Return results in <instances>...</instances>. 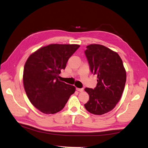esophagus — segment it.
<instances>
[{"label":"esophagus","instance_id":"esophagus-1","mask_svg":"<svg viewBox=\"0 0 148 148\" xmlns=\"http://www.w3.org/2000/svg\"><path fill=\"white\" fill-rule=\"evenodd\" d=\"M76 90L78 91V92H83V90H84L83 88H77Z\"/></svg>","mask_w":148,"mask_h":148}]
</instances>
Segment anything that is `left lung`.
Listing matches in <instances>:
<instances>
[{
  "instance_id": "1",
  "label": "left lung",
  "mask_w": 148,
  "mask_h": 148,
  "mask_svg": "<svg viewBox=\"0 0 148 148\" xmlns=\"http://www.w3.org/2000/svg\"><path fill=\"white\" fill-rule=\"evenodd\" d=\"M86 48L84 52L91 72L97 76V84L94 89H84L90 97L84 108L92 114L102 115L112 111L120 100L126 71L120 56L111 49L97 44Z\"/></svg>"
}]
</instances>
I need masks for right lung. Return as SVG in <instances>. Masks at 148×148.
<instances>
[{"label": "right lung", "mask_w": 148, "mask_h": 148, "mask_svg": "<svg viewBox=\"0 0 148 148\" xmlns=\"http://www.w3.org/2000/svg\"><path fill=\"white\" fill-rule=\"evenodd\" d=\"M78 45L51 44L32 53L24 66L23 82L32 105L45 114H55L64 108L76 91L74 86L58 79Z\"/></svg>", "instance_id": "obj_1"}]
</instances>
